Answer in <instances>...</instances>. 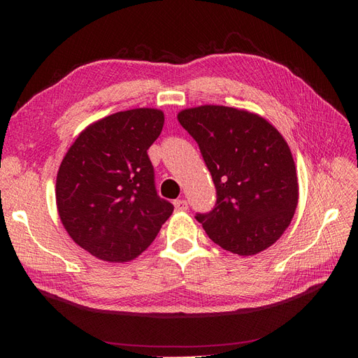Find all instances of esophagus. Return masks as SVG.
<instances>
[{"label": "esophagus", "mask_w": 358, "mask_h": 358, "mask_svg": "<svg viewBox=\"0 0 358 358\" xmlns=\"http://www.w3.org/2000/svg\"><path fill=\"white\" fill-rule=\"evenodd\" d=\"M173 206H175V209L178 212H185L188 209L187 200H175V201H173Z\"/></svg>", "instance_id": "obj_1"}]
</instances>
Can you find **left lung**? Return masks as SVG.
Segmentation results:
<instances>
[{"label":"left lung","instance_id":"1","mask_svg":"<svg viewBox=\"0 0 358 358\" xmlns=\"http://www.w3.org/2000/svg\"><path fill=\"white\" fill-rule=\"evenodd\" d=\"M208 166L216 204L196 220L210 239L249 257L272 246L299 203L296 164L285 138L258 113L204 104L178 113Z\"/></svg>","mask_w":358,"mask_h":358}]
</instances>
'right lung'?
Returning a JSON list of instances; mask_svg holds the SVG:
<instances>
[{
	"label": "right lung",
	"instance_id": "1",
	"mask_svg": "<svg viewBox=\"0 0 358 358\" xmlns=\"http://www.w3.org/2000/svg\"><path fill=\"white\" fill-rule=\"evenodd\" d=\"M164 125L150 107L117 112L86 127L57 175L64 229L85 251L107 263H127L154 242L173 212L157 196L148 157Z\"/></svg>",
	"mask_w": 358,
	"mask_h": 358
}]
</instances>
